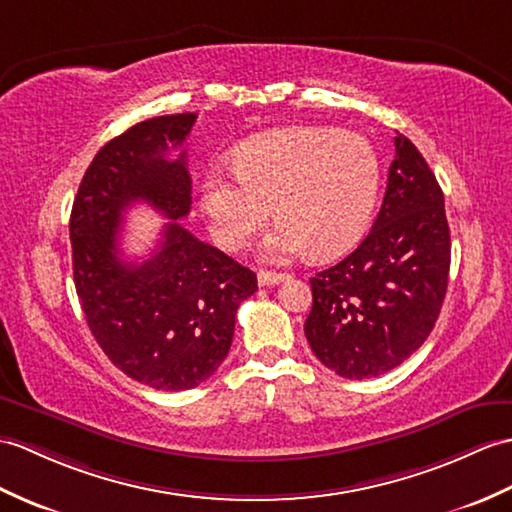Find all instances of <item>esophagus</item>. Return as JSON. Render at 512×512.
Listing matches in <instances>:
<instances>
[{"instance_id":"1","label":"esophagus","mask_w":512,"mask_h":512,"mask_svg":"<svg viewBox=\"0 0 512 512\" xmlns=\"http://www.w3.org/2000/svg\"><path fill=\"white\" fill-rule=\"evenodd\" d=\"M285 279H288L285 272H275V270H259L257 272V283L261 285V288H268V285H277Z\"/></svg>"}]
</instances>
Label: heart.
<instances>
[{
  "label": "heart",
  "mask_w": 512,
  "mask_h": 512,
  "mask_svg": "<svg viewBox=\"0 0 512 512\" xmlns=\"http://www.w3.org/2000/svg\"><path fill=\"white\" fill-rule=\"evenodd\" d=\"M379 189L382 163L364 137L288 128L244 144L235 170H209L200 202L224 251H244L275 207L281 222L261 246L266 259L285 261L307 251L329 259L362 240Z\"/></svg>",
  "instance_id": "b5f03b06"
}]
</instances>
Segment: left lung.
I'll list each match as a JSON object with an SVG mask.
<instances>
[{
	"instance_id": "obj_1",
	"label": "left lung",
	"mask_w": 512,
	"mask_h": 512,
	"mask_svg": "<svg viewBox=\"0 0 512 512\" xmlns=\"http://www.w3.org/2000/svg\"><path fill=\"white\" fill-rule=\"evenodd\" d=\"M449 261L443 189L417 146L397 133L373 229L310 279L305 336L316 358L347 379L384 375L408 360L441 314Z\"/></svg>"
}]
</instances>
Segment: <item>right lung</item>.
<instances>
[{
    "label": "right lung",
    "instance_id": "add662e5",
    "mask_svg": "<svg viewBox=\"0 0 512 512\" xmlns=\"http://www.w3.org/2000/svg\"><path fill=\"white\" fill-rule=\"evenodd\" d=\"M196 113L139 122L95 154L69 220L74 283L93 338L122 373L154 390L196 388L227 358L253 270L200 242L176 220L192 207L181 148ZM148 201L173 222L141 265L116 251L123 211Z\"/></svg>",
    "mask_w": 512,
    "mask_h": 512
}]
</instances>
